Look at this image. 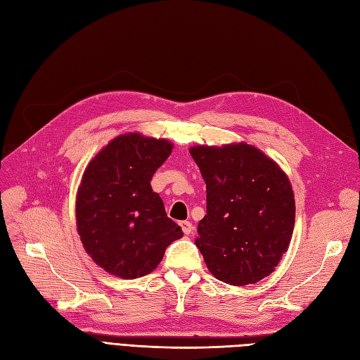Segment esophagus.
Returning <instances> with one entry per match:
<instances>
[{
	"mask_svg": "<svg viewBox=\"0 0 360 360\" xmlns=\"http://www.w3.org/2000/svg\"><path fill=\"white\" fill-rule=\"evenodd\" d=\"M180 227H181L184 235H191V233L193 231V226H192V222H189V221H181Z\"/></svg>",
	"mask_w": 360,
	"mask_h": 360,
	"instance_id": "34e87169",
	"label": "esophagus"
}]
</instances>
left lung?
<instances>
[{"label":"left lung","instance_id":"left-lung-1","mask_svg":"<svg viewBox=\"0 0 360 360\" xmlns=\"http://www.w3.org/2000/svg\"><path fill=\"white\" fill-rule=\"evenodd\" d=\"M189 151L207 193L195 245L218 280L257 283L276 269L292 239L295 200L288 176L245 142Z\"/></svg>","mask_w":360,"mask_h":360}]
</instances>
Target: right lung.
I'll use <instances>...</instances> for the list:
<instances>
[{
  "mask_svg": "<svg viewBox=\"0 0 360 360\" xmlns=\"http://www.w3.org/2000/svg\"><path fill=\"white\" fill-rule=\"evenodd\" d=\"M171 151L167 139L127 133L110 141L84 169L75 201L77 231L87 255L112 276L150 274L171 242L183 238L151 189L154 172Z\"/></svg>",
  "mask_w": 360,
  "mask_h": 360,
  "instance_id": "obj_1",
  "label": "right lung"
}]
</instances>
